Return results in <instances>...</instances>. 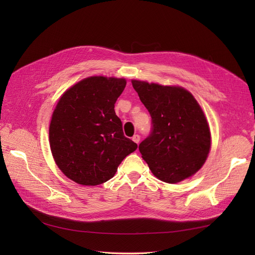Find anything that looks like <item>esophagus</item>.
<instances>
[{"instance_id":"34e87169","label":"esophagus","mask_w":255,"mask_h":255,"mask_svg":"<svg viewBox=\"0 0 255 255\" xmlns=\"http://www.w3.org/2000/svg\"><path fill=\"white\" fill-rule=\"evenodd\" d=\"M132 139H133L134 142L139 143V141H140V136H139V135H134V136L132 137Z\"/></svg>"}]
</instances>
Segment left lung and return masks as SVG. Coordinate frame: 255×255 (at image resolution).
<instances>
[{
  "label": "left lung",
  "mask_w": 255,
  "mask_h": 255,
  "mask_svg": "<svg viewBox=\"0 0 255 255\" xmlns=\"http://www.w3.org/2000/svg\"><path fill=\"white\" fill-rule=\"evenodd\" d=\"M132 84L152 118L151 134L139 144L152 173L170 184L194 175L211 149L210 128L197 100L179 86Z\"/></svg>",
  "instance_id": "obj_1"
}]
</instances>
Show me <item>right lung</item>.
<instances>
[{"mask_svg": "<svg viewBox=\"0 0 255 255\" xmlns=\"http://www.w3.org/2000/svg\"><path fill=\"white\" fill-rule=\"evenodd\" d=\"M125 79L90 76L60 97L49 128L50 148L67 177L95 186L111 180L137 144L123 135L115 103Z\"/></svg>", "mask_w": 255, "mask_h": 255, "instance_id": "add662e5", "label": "right lung"}]
</instances>
